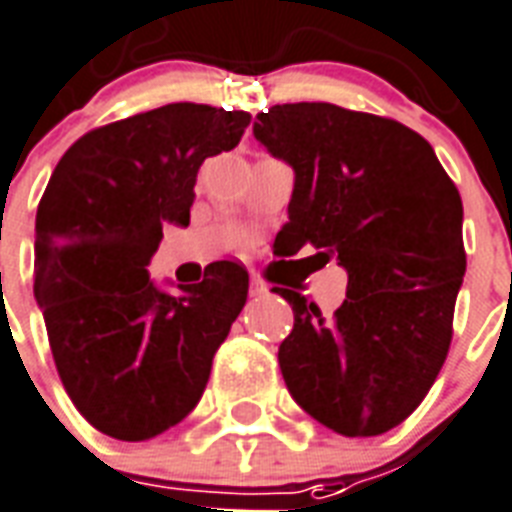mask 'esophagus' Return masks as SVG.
I'll return each instance as SVG.
<instances>
[{
    "mask_svg": "<svg viewBox=\"0 0 512 512\" xmlns=\"http://www.w3.org/2000/svg\"><path fill=\"white\" fill-rule=\"evenodd\" d=\"M248 293H251V296H267V285L259 280H251V285H248Z\"/></svg>",
    "mask_w": 512,
    "mask_h": 512,
    "instance_id": "34e87169",
    "label": "esophagus"
}]
</instances>
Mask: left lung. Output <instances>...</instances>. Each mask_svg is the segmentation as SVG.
Masks as SVG:
<instances>
[{
	"instance_id": "1",
	"label": "left lung",
	"mask_w": 512,
	"mask_h": 512,
	"mask_svg": "<svg viewBox=\"0 0 512 512\" xmlns=\"http://www.w3.org/2000/svg\"><path fill=\"white\" fill-rule=\"evenodd\" d=\"M253 134L296 185L280 240L349 272L346 301L322 317L296 290L280 343L290 396L341 436H380L418 410L452 343L465 275L463 200L433 147L394 118L333 102L259 113Z\"/></svg>"
}]
</instances>
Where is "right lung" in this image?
Here are the masks:
<instances>
[{"instance_id": "1", "label": "right lung", "mask_w": 512, "mask_h": 512, "mask_svg": "<svg viewBox=\"0 0 512 512\" xmlns=\"http://www.w3.org/2000/svg\"><path fill=\"white\" fill-rule=\"evenodd\" d=\"M251 113L171 102L73 142L36 211L34 296L57 375L89 425L147 441L200 402L248 272L208 264L166 296L147 277L163 224H190L200 163L240 142Z\"/></svg>"}]
</instances>
